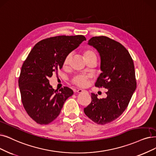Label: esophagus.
Here are the masks:
<instances>
[{
  "label": "esophagus",
  "instance_id": "esophagus-1",
  "mask_svg": "<svg viewBox=\"0 0 156 156\" xmlns=\"http://www.w3.org/2000/svg\"><path fill=\"white\" fill-rule=\"evenodd\" d=\"M83 92L88 93V91H87L83 90H82V89H79V90H77V93H83Z\"/></svg>",
  "mask_w": 156,
  "mask_h": 156
}]
</instances>
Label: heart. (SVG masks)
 I'll return each instance as SVG.
<instances>
[{
    "mask_svg": "<svg viewBox=\"0 0 156 156\" xmlns=\"http://www.w3.org/2000/svg\"><path fill=\"white\" fill-rule=\"evenodd\" d=\"M82 54L83 57L84 58L86 62L89 61H97V54L94 50L91 48H85L82 51ZM72 55L71 54H68L65 55L63 59L62 66L63 68H66L70 65V62L71 59ZM90 80V76L88 75L84 74H79L77 76H75L72 79V83L79 87H86L88 84V83Z\"/></svg>",
    "mask_w": 156,
    "mask_h": 156,
    "instance_id": "b5f03b06",
    "label": "heart"
}]
</instances>
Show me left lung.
Masks as SVG:
<instances>
[{"mask_svg":"<svg viewBox=\"0 0 156 156\" xmlns=\"http://www.w3.org/2000/svg\"><path fill=\"white\" fill-rule=\"evenodd\" d=\"M88 44L101 55L102 72L95 86L108 91L105 98L99 99L91 93V102L84 112L93 122L104 125L116 120L128 106L136 88L134 62L126 47L109 37L94 36Z\"/></svg>","mask_w":156,"mask_h":156,"instance_id":"8db88e82","label":"left lung"}]
</instances>
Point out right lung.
<instances>
[{"label": "right lung", "mask_w": 156, "mask_h": 156, "mask_svg": "<svg viewBox=\"0 0 156 156\" xmlns=\"http://www.w3.org/2000/svg\"><path fill=\"white\" fill-rule=\"evenodd\" d=\"M84 40L83 35L50 37L37 43L23 62L18 79L21 99L27 113L37 123L47 125L54 121L73 94L68 87L54 90L48 79L58 74L65 55Z\"/></svg>", "instance_id": "right-lung-1"}]
</instances>
